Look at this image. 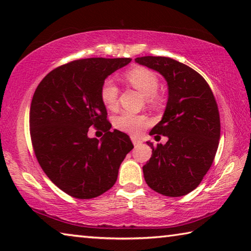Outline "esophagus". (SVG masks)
<instances>
[{
  "instance_id": "1",
  "label": "esophagus",
  "mask_w": 251,
  "mask_h": 251,
  "mask_svg": "<svg viewBox=\"0 0 251 251\" xmlns=\"http://www.w3.org/2000/svg\"><path fill=\"white\" fill-rule=\"evenodd\" d=\"M131 142H133V144H134V146L136 147V146H138V145H141L142 144V141L141 139H137L136 137H131Z\"/></svg>"
}]
</instances>
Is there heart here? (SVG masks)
Here are the masks:
<instances>
[{"label":"heart","mask_w":251,"mask_h":251,"mask_svg":"<svg viewBox=\"0 0 251 251\" xmlns=\"http://www.w3.org/2000/svg\"><path fill=\"white\" fill-rule=\"evenodd\" d=\"M126 79L133 86L145 95L151 103L156 101V92L158 90V77L154 72L145 67H136L126 74ZM118 88L112 79H106L100 88V99L107 108H114L117 104ZM116 128L126 133L137 135L150 125V120L146 116L136 115L125 112L115 118Z\"/></svg>","instance_id":"1"}]
</instances>
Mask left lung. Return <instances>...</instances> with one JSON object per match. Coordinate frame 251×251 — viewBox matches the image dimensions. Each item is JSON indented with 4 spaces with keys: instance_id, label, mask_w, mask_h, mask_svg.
Masks as SVG:
<instances>
[{
    "instance_id": "8db88e82",
    "label": "left lung",
    "mask_w": 251,
    "mask_h": 251,
    "mask_svg": "<svg viewBox=\"0 0 251 251\" xmlns=\"http://www.w3.org/2000/svg\"><path fill=\"white\" fill-rule=\"evenodd\" d=\"M167 82L168 100L164 115L150 135L166 136L167 143L146 142L152 148L143 166L144 178L152 190L168 197L187 195L209 171L220 138L217 103L201 75L182 63L163 56L135 58Z\"/></svg>"
}]
</instances>
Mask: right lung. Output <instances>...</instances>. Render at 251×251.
Returning a JSON list of instances; mask_svg holds the SVG:
<instances>
[{"instance_id": "add662e5", "label": "right lung", "mask_w": 251, "mask_h": 251, "mask_svg": "<svg viewBox=\"0 0 251 251\" xmlns=\"http://www.w3.org/2000/svg\"><path fill=\"white\" fill-rule=\"evenodd\" d=\"M130 58H85L45 76L33 95L29 129L42 169L59 189L91 199L112 188L118 169L133 150L129 136L110 131L100 88ZM92 126L103 129L100 141L88 137Z\"/></svg>"}]
</instances>
